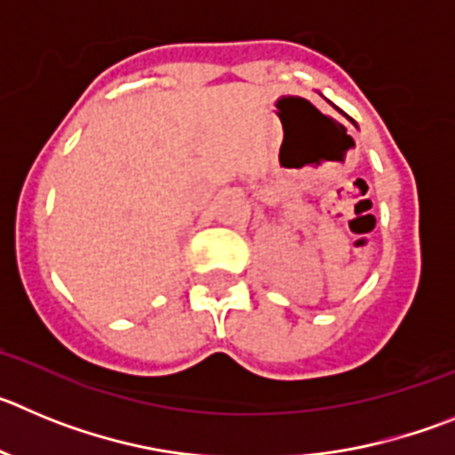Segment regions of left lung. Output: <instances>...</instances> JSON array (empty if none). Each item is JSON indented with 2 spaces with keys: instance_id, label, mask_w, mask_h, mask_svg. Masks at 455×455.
<instances>
[{
  "instance_id": "8db88e82",
  "label": "left lung",
  "mask_w": 455,
  "mask_h": 455,
  "mask_svg": "<svg viewBox=\"0 0 455 455\" xmlns=\"http://www.w3.org/2000/svg\"><path fill=\"white\" fill-rule=\"evenodd\" d=\"M335 108H337V107H335ZM337 111H339V114H344V111H341V108H337ZM344 116H347V114H344ZM347 118H348V116H347ZM348 120H351V118H348ZM351 123L355 124V127H357V123H355V120H351Z\"/></svg>"
}]
</instances>
